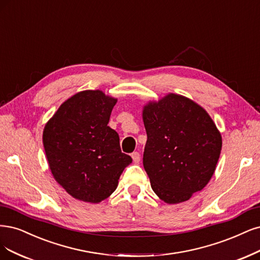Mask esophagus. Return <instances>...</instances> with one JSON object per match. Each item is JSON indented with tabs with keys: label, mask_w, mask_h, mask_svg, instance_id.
<instances>
[{
	"label": "esophagus",
	"mask_w": 260,
	"mask_h": 260,
	"mask_svg": "<svg viewBox=\"0 0 260 260\" xmlns=\"http://www.w3.org/2000/svg\"><path fill=\"white\" fill-rule=\"evenodd\" d=\"M131 157H132V160H133L134 164H139L140 162L141 155L138 153V151H134V153H132Z\"/></svg>",
	"instance_id": "obj_1"
}]
</instances>
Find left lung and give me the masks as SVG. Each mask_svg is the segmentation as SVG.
Masks as SVG:
<instances>
[{"label":"left lung","mask_w":260,"mask_h":260,"mask_svg":"<svg viewBox=\"0 0 260 260\" xmlns=\"http://www.w3.org/2000/svg\"><path fill=\"white\" fill-rule=\"evenodd\" d=\"M147 141L143 165L150 186L169 204L189 200L215 172L221 134L202 106L169 93L143 107Z\"/></svg>","instance_id":"obj_1"}]
</instances>
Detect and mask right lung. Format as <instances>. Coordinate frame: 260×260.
<instances>
[{
	"mask_svg": "<svg viewBox=\"0 0 260 260\" xmlns=\"http://www.w3.org/2000/svg\"><path fill=\"white\" fill-rule=\"evenodd\" d=\"M116 102L101 90L79 91L45 124L43 144L51 174L77 200L109 198L132 162L121 153L118 133L107 126Z\"/></svg>",
	"mask_w": 260,
	"mask_h": 260,
	"instance_id": "right-lung-1",
	"label": "right lung"
}]
</instances>
